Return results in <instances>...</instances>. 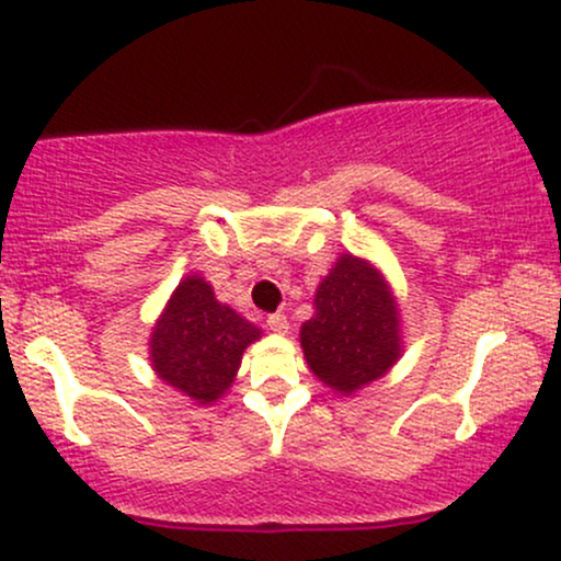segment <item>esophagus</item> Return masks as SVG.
<instances>
[{
	"mask_svg": "<svg viewBox=\"0 0 561 561\" xmlns=\"http://www.w3.org/2000/svg\"><path fill=\"white\" fill-rule=\"evenodd\" d=\"M266 325H268V331H274V333H287V331H289L287 316H282V313L268 316V318H266Z\"/></svg>",
	"mask_w": 561,
	"mask_h": 561,
	"instance_id": "esophagus-1",
	"label": "esophagus"
}]
</instances>
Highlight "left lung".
Returning a JSON list of instances; mask_svg holds the SVG:
<instances>
[{
    "mask_svg": "<svg viewBox=\"0 0 561 561\" xmlns=\"http://www.w3.org/2000/svg\"><path fill=\"white\" fill-rule=\"evenodd\" d=\"M300 346L310 373L342 396L380 380L403 354L401 310L391 285L367 259L342 253L313 297Z\"/></svg>",
    "mask_w": 561,
    "mask_h": 561,
    "instance_id": "8db88e82",
    "label": "left lung"
}]
</instances>
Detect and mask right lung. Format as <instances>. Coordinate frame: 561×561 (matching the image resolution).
Masks as SVG:
<instances>
[{
	"label": "right lung",
	"instance_id": "obj_1",
	"mask_svg": "<svg viewBox=\"0 0 561 561\" xmlns=\"http://www.w3.org/2000/svg\"><path fill=\"white\" fill-rule=\"evenodd\" d=\"M256 323L219 302L202 274L183 276L152 325L150 363L165 386L209 407L230 391L243 352L259 342Z\"/></svg>",
	"mask_w": 561,
	"mask_h": 561
}]
</instances>
